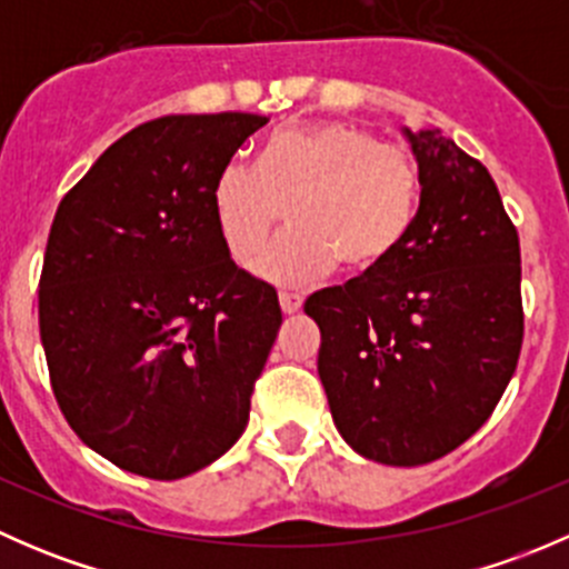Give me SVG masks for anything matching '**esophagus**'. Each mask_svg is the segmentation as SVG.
Instances as JSON below:
<instances>
[{
	"mask_svg": "<svg viewBox=\"0 0 569 569\" xmlns=\"http://www.w3.org/2000/svg\"><path fill=\"white\" fill-rule=\"evenodd\" d=\"M278 300L283 313H297L302 308V295H295V291H280Z\"/></svg>",
	"mask_w": 569,
	"mask_h": 569,
	"instance_id": "esophagus-1",
	"label": "esophagus"
}]
</instances>
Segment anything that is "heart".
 <instances>
[{"label":"heart","mask_w":569,"mask_h":569,"mask_svg":"<svg viewBox=\"0 0 569 569\" xmlns=\"http://www.w3.org/2000/svg\"><path fill=\"white\" fill-rule=\"evenodd\" d=\"M283 206L291 226L250 261L258 278L302 286L336 261L369 272L410 237L421 168L363 126H289L263 142L258 164L231 159L211 187L217 231L237 261L261 244Z\"/></svg>","instance_id":"obj_1"}]
</instances>
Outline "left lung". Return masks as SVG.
Returning a JSON list of instances; mask_svg holds the SVG:
<instances>
[{"instance_id": "left-lung-1", "label": "left lung", "mask_w": 569, "mask_h": 569, "mask_svg": "<svg viewBox=\"0 0 569 569\" xmlns=\"http://www.w3.org/2000/svg\"><path fill=\"white\" fill-rule=\"evenodd\" d=\"M405 131L421 209L399 250L308 297L319 380L366 460L427 465L496 410L523 343L520 242L496 181L438 129Z\"/></svg>"}]
</instances>
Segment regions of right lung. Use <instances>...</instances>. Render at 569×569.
Wrapping results in <instances>:
<instances>
[{
    "label": "right lung",
    "mask_w": 569,
    "mask_h": 569,
    "mask_svg": "<svg viewBox=\"0 0 569 569\" xmlns=\"http://www.w3.org/2000/svg\"><path fill=\"white\" fill-rule=\"evenodd\" d=\"M263 114H168L107 148L60 200L38 319L73 432L148 479L226 455L280 330L272 286L231 261L211 187Z\"/></svg>",
    "instance_id": "add662e5"
}]
</instances>
